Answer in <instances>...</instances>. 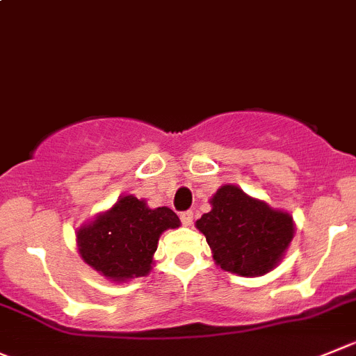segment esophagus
Wrapping results in <instances>:
<instances>
[{
  "instance_id": "34e87169",
  "label": "esophagus",
  "mask_w": 356,
  "mask_h": 356,
  "mask_svg": "<svg viewBox=\"0 0 356 356\" xmlns=\"http://www.w3.org/2000/svg\"><path fill=\"white\" fill-rule=\"evenodd\" d=\"M180 218H181V223H184V225H192V222H194V211L180 213Z\"/></svg>"
}]
</instances>
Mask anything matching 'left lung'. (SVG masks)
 Here are the masks:
<instances>
[{
    "label": "left lung",
    "instance_id": "left-lung-1",
    "mask_svg": "<svg viewBox=\"0 0 356 356\" xmlns=\"http://www.w3.org/2000/svg\"><path fill=\"white\" fill-rule=\"evenodd\" d=\"M209 204L211 211L204 213L195 227L206 236L216 266L255 277L282 262L296 234L289 211L273 208L232 184L222 185Z\"/></svg>",
    "mask_w": 356,
    "mask_h": 356
}]
</instances>
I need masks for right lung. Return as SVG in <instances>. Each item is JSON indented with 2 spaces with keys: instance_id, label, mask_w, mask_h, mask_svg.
<instances>
[{
  "instance_id": "1",
  "label": "right lung",
  "mask_w": 356,
  "mask_h": 356,
  "mask_svg": "<svg viewBox=\"0 0 356 356\" xmlns=\"http://www.w3.org/2000/svg\"><path fill=\"white\" fill-rule=\"evenodd\" d=\"M180 225L168 206L150 208L145 199L125 194L76 229V248L83 262L104 280L127 283L150 273L161 234Z\"/></svg>"
}]
</instances>
